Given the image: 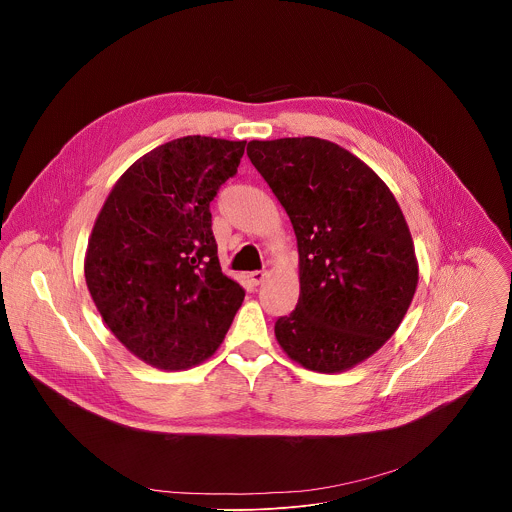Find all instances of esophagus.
Masks as SVG:
<instances>
[{
  "mask_svg": "<svg viewBox=\"0 0 512 512\" xmlns=\"http://www.w3.org/2000/svg\"><path fill=\"white\" fill-rule=\"evenodd\" d=\"M249 277H251V281H253L255 285H259V283L267 277V271H263V269H261V271H251Z\"/></svg>",
  "mask_w": 512,
  "mask_h": 512,
  "instance_id": "34e87169",
  "label": "esophagus"
}]
</instances>
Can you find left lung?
<instances>
[{
	"label": "left lung",
	"mask_w": 512,
	"mask_h": 512,
	"mask_svg": "<svg viewBox=\"0 0 512 512\" xmlns=\"http://www.w3.org/2000/svg\"><path fill=\"white\" fill-rule=\"evenodd\" d=\"M247 156L294 225L300 300L275 338L310 371L340 373L399 328L417 287L403 212L385 182L318 137L249 141Z\"/></svg>",
	"instance_id": "left-lung-1"
}]
</instances>
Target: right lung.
<instances>
[{
  "mask_svg": "<svg viewBox=\"0 0 512 512\" xmlns=\"http://www.w3.org/2000/svg\"><path fill=\"white\" fill-rule=\"evenodd\" d=\"M247 141L188 135L137 160L89 239L85 279L109 330L152 367L180 371L221 346L245 289L221 271L210 202Z\"/></svg>",
  "mask_w": 512,
  "mask_h": 512,
  "instance_id": "obj_1",
  "label": "right lung"
}]
</instances>
